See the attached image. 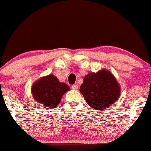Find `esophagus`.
Wrapping results in <instances>:
<instances>
[{
    "label": "esophagus",
    "instance_id": "1",
    "mask_svg": "<svg viewBox=\"0 0 151 151\" xmlns=\"http://www.w3.org/2000/svg\"><path fill=\"white\" fill-rule=\"evenodd\" d=\"M71 88L74 90H76V89H78V85L77 84H75V85H73L72 86H71Z\"/></svg>",
    "mask_w": 151,
    "mask_h": 151
}]
</instances>
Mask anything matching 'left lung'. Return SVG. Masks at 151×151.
Segmentation results:
<instances>
[{"label":"left lung","instance_id":"obj_1","mask_svg":"<svg viewBox=\"0 0 151 151\" xmlns=\"http://www.w3.org/2000/svg\"><path fill=\"white\" fill-rule=\"evenodd\" d=\"M80 91L92 108L104 110L111 106L120 96V88L108 70L89 73L85 76Z\"/></svg>","mask_w":151,"mask_h":151}]
</instances>
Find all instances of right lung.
<instances>
[{
  "label": "right lung",
  "instance_id": "add662e5",
  "mask_svg": "<svg viewBox=\"0 0 151 151\" xmlns=\"http://www.w3.org/2000/svg\"><path fill=\"white\" fill-rule=\"evenodd\" d=\"M69 91L66 84L60 83L52 75L41 78L32 85V94L38 103L45 107L55 108L64 94Z\"/></svg>",
  "mask_w": 151,
  "mask_h": 151
}]
</instances>
